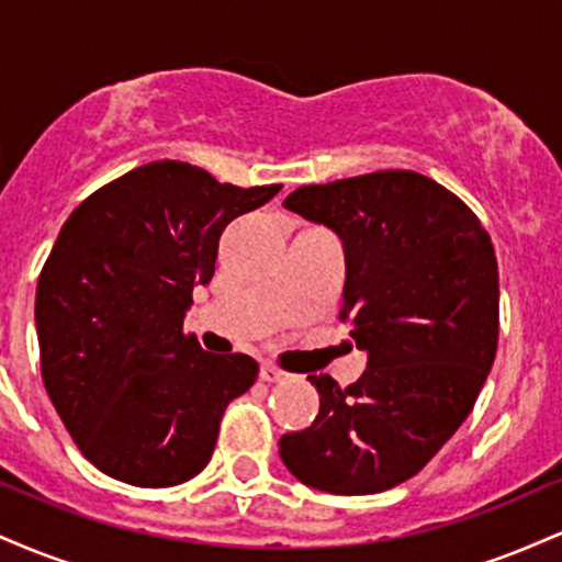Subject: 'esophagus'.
Listing matches in <instances>:
<instances>
[{
  "instance_id": "34e87169",
  "label": "esophagus",
  "mask_w": 562,
  "mask_h": 562,
  "mask_svg": "<svg viewBox=\"0 0 562 562\" xmlns=\"http://www.w3.org/2000/svg\"><path fill=\"white\" fill-rule=\"evenodd\" d=\"M259 375H261V380H267V383H280V380H285L288 375L285 372L280 370V367H274V364H261V370H259Z\"/></svg>"
}]
</instances>
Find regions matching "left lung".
<instances>
[{
	"label": "left lung",
	"mask_w": 562,
	"mask_h": 562,
	"mask_svg": "<svg viewBox=\"0 0 562 562\" xmlns=\"http://www.w3.org/2000/svg\"><path fill=\"white\" fill-rule=\"evenodd\" d=\"M282 205L344 240L340 319H351L367 370L348 389L308 375L319 415L280 438V457L319 492H385L434 460L486 383L499 340L492 237L417 171L306 184Z\"/></svg>",
	"instance_id": "left-lung-1"
}]
</instances>
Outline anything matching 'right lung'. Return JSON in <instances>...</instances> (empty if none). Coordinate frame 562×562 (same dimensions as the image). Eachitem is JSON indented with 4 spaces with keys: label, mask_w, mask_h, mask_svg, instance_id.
Here are the masks:
<instances>
[{
    "label": "right lung",
    "mask_w": 562,
    "mask_h": 562,
    "mask_svg": "<svg viewBox=\"0 0 562 562\" xmlns=\"http://www.w3.org/2000/svg\"><path fill=\"white\" fill-rule=\"evenodd\" d=\"M280 190L153 160L100 187L63 224L36 285L42 380L97 470L164 488L209 465L224 409L256 383L259 364L203 351L184 314L195 285L214 277L224 227Z\"/></svg>",
    "instance_id": "right-lung-1"
}]
</instances>
